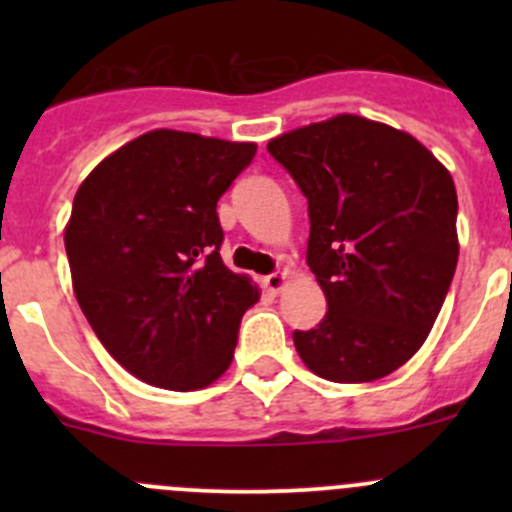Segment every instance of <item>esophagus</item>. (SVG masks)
I'll return each mask as SVG.
<instances>
[{
  "label": "esophagus",
  "instance_id": "34e87169",
  "mask_svg": "<svg viewBox=\"0 0 512 512\" xmlns=\"http://www.w3.org/2000/svg\"><path fill=\"white\" fill-rule=\"evenodd\" d=\"M287 282V272H272V275L265 277V287L270 289V292H280L282 287H285Z\"/></svg>",
  "mask_w": 512,
  "mask_h": 512
}]
</instances>
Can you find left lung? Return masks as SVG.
I'll return each mask as SVG.
<instances>
[{
  "mask_svg": "<svg viewBox=\"0 0 512 512\" xmlns=\"http://www.w3.org/2000/svg\"><path fill=\"white\" fill-rule=\"evenodd\" d=\"M309 205L327 314L294 347L337 384L391 374L426 342L458 262L451 173L414 136L342 113L267 143Z\"/></svg>",
  "mask_w": 512,
  "mask_h": 512,
  "instance_id": "8db88e82",
  "label": "left lung"
}]
</instances>
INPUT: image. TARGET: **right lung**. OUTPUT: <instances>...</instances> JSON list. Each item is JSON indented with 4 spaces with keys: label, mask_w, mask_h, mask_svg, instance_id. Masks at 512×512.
Listing matches in <instances>:
<instances>
[{
    "label": "right lung",
    "mask_w": 512,
    "mask_h": 512,
    "mask_svg": "<svg viewBox=\"0 0 512 512\" xmlns=\"http://www.w3.org/2000/svg\"><path fill=\"white\" fill-rule=\"evenodd\" d=\"M255 143L143 133L81 183L64 232L81 312L108 354L151 386L195 391L230 366L260 299L220 257L218 200Z\"/></svg>",
    "instance_id": "add662e5"
}]
</instances>
